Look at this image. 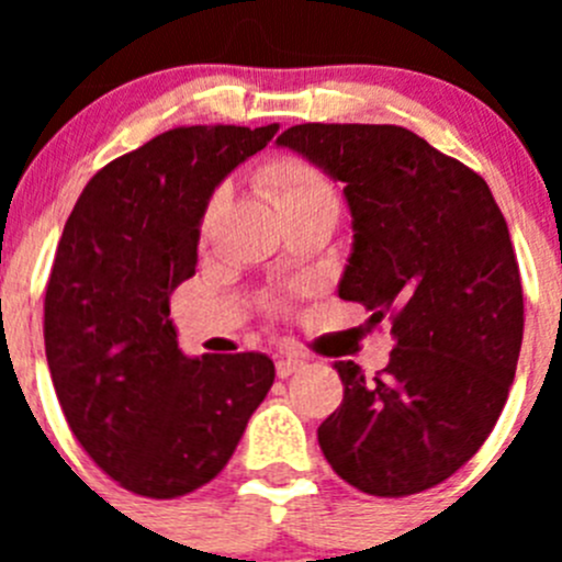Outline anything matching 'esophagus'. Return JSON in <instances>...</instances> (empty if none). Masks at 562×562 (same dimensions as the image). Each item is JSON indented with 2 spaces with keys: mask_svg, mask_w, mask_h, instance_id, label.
Returning <instances> with one entry per match:
<instances>
[{
  "mask_svg": "<svg viewBox=\"0 0 562 562\" xmlns=\"http://www.w3.org/2000/svg\"><path fill=\"white\" fill-rule=\"evenodd\" d=\"M304 364H307V361H304L302 356H280L274 367H277V375L280 378H291L293 372L304 370Z\"/></svg>",
  "mask_w": 562,
  "mask_h": 562,
  "instance_id": "34e87169",
  "label": "esophagus"
}]
</instances>
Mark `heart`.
Listing matches in <instances>:
<instances>
[{
  "instance_id": "b5f03b06",
  "label": "heart",
  "mask_w": 562,
  "mask_h": 562,
  "mask_svg": "<svg viewBox=\"0 0 562 562\" xmlns=\"http://www.w3.org/2000/svg\"><path fill=\"white\" fill-rule=\"evenodd\" d=\"M258 179L263 184V190L269 192L277 212H285V209L307 203L313 198L331 195L328 181L310 162L296 160V157H277V160H269L260 168Z\"/></svg>"
}]
</instances>
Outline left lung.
Listing matches in <instances>:
<instances>
[{
	"instance_id": "obj_1",
	"label": "left lung",
	"mask_w": 562,
	"mask_h": 562,
	"mask_svg": "<svg viewBox=\"0 0 562 562\" xmlns=\"http://www.w3.org/2000/svg\"><path fill=\"white\" fill-rule=\"evenodd\" d=\"M277 144L342 181L353 252L339 299L389 315L396 345L367 381L334 361L342 405L317 427L339 479L378 497L429 490L484 446L522 348L517 255L490 187L396 124H296Z\"/></svg>"
}]
</instances>
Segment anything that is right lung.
I'll return each instance as SVG.
<instances>
[{
    "label": "right lung",
    "mask_w": 562,
    "mask_h": 562,
    "mask_svg": "<svg viewBox=\"0 0 562 562\" xmlns=\"http://www.w3.org/2000/svg\"><path fill=\"white\" fill-rule=\"evenodd\" d=\"M277 130H168L100 168L65 223L45 288L50 381L83 451L135 495L209 484L274 383L263 353L187 359L168 299L195 274L212 192Z\"/></svg>",
    "instance_id": "right-lung-1"
}]
</instances>
